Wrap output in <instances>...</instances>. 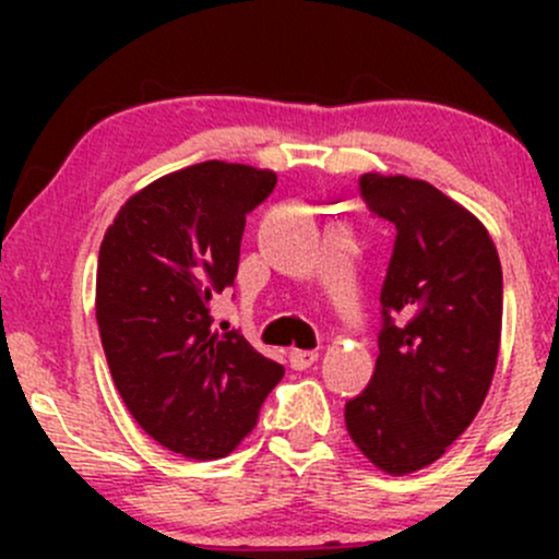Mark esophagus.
<instances>
[{"label": "esophagus", "instance_id": "34e87169", "mask_svg": "<svg viewBox=\"0 0 559 559\" xmlns=\"http://www.w3.org/2000/svg\"><path fill=\"white\" fill-rule=\"evenodd\" d=\"M294 360L301 362V365H310L312 360H316V346L299 342L297 349H294Z\"/></svg>", "mask_w": 559, "mask_h": 559}]
</instances>
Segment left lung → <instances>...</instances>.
I'll return each mask as SVG.
<instances>
[{"label":"left lung","mask_w":559,"mask_h":559,"mask_svg":"<svg viewBox=\"0 0 559 559\" xmlns=\"http://www.w3.org/2000/svg\"><path fill=\"white\" fill-rule=\"evenodd\" d=\"M275 181L252 165H191L128 199L102 239L96 323L115 389L133 420L183 457L234 452L284 378L213 312V294L239 271L247 215Z\"/></svg>","instance_id":"1"}]
</instances>
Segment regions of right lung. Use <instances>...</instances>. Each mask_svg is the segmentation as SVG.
<instances>
[{"label": "right lung", "instance_id": "1", "mask_svg": "<svg viewBox=\"0 0 559 559\" xmlns=\"http://www.w3.org/2000/svg\"><path fill=\"white\" fill-rule=\"evenodd\" d=\"M368 191L396 241L381 288L370 383L346 402V431L376 467L404 476L436 463L489 394L502 338V265L486 228L423 181ZM441 197V194H439Z\"/></svg>", "mask_w": 559, "mask_h": 559}]
</instances>
